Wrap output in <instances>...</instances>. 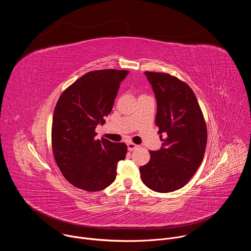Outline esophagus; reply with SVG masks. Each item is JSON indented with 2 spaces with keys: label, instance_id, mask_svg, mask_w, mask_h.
<instances>
[{
  "label": "esophagus",
  "instance_id": "esophagus-1",
  "mask_svg": "<svg viewBox=\"0 0 251 251\" xmlns=\"http://www.w3.org/2000/svg\"><path fill=\"white\" fill-rule=\"evenodd\" d=\"M127 146H128V150H129V151H134L135 149L138 148V145L134 144V143H132V142H129L128 144H127Z\"/></svg>",
  "mask_w": 251,
  "mask_h": 251
}]
</instances>
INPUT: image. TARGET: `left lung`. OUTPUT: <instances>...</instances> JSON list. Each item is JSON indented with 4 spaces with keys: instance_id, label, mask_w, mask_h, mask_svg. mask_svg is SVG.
I'll list each match as a JSON object with an SVG mask.
<instances>
[{
    "instance_id": "1",
    "label": "left lung",
    "mask_w": 251,
    "mask_h": 251,
    "mask_svg": "<svg viewBox=\"0 0 251 251\" xmlns=\"http://www.w3.org/2000/svg\"><path fill=\"white\" fill-rule=\"evenodd\" d=\"M157 99L155 123L163 147L150 151V161L140 167L149 189L170 193L189 183L201 164L206 146V124L198 99L183 80L165 73L146 71Z\"/></svg>"
}]
</instances>
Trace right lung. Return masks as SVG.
<instances>
[{"label":"right lung","mask_w":251,"mask_h":251,"mask_svg":"<svg viewBox=\"0 0 251 251\" xmlns=\"http://www.w3.org/2000/svg\"><path fill=\"white\" fill-rule=\"evenodd\" d=\"M128 70L100 69L82 75L59 96L52 117L51 147L57 167L71 185L87 192L110 186L117 164L127 153L125 143L96 139Z\"/></svg>","instance_id":"obj_1"}]
</instances>
